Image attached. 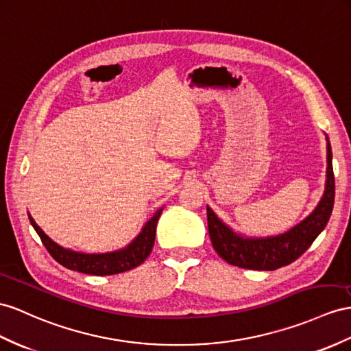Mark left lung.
Instances as JSON below:
<instances>
[{"instance_id":"obj_1","label":"left lung","mask_w":351,"mask_h":351,"mask_svg":"<svg viewBox=\"0 0 351 351\" xmlns=\"http://www.w3.org/2000/svg\"><path fill=\"white\" fill-rule=\"evenodd\" d=\"M326 188L323 199L307 219L291 231L269 239H243L222 223L217 215L208 208V227L212 245L217 254L231 265L247 269L273 271L289 265L307 250L316 237L326 227L335 199V179L332 169V151L328 141Z\"/></svg>"}]
</instances>
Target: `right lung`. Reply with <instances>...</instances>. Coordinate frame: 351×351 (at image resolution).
I'll return each instance as SVG.
<instances>
[{
  "mask_svg": "<svg viewBox=\"0 0 351 351\" xmlns=\"http://www.w3.org/2000/svg\"><path fill=\"white\" fill-rule=\"evenodd\" d=\"M161 212H163V209L156 212L154 217L145 223V227L141 231V234L134 239L128 247L111 254H80L74 252V250L62 247L58 243H55L47 234H44V231L35 223V221L31 217L29 221L35 231H37V234L40 236L43 245L46 246L49 254L55 258L60 265L84 274L111 276L129 271V269L141 265L149 256L152 246H154L156 228Z\"/></svg>",
  "mask_w": 351,
  "mask_h": 351,
  "instance_id": "right-lung-1",
  "label": "right lung"
}]
</instances>
